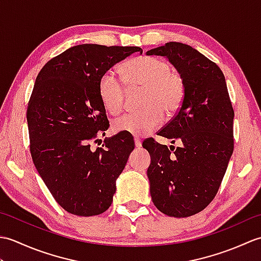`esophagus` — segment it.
<instances>
[{"label":"esophagus","mask_w":261,"mask_h":261,"mask_svg":"<svg viewBox=\"0 0 261 261\" xmlns=\"http://www.w3.org/2000/svg\"><path fill=\"white\" fill-rule=\"evenodd\" d=\"M135 145H136V147H137V148H140V147L142 146L141 140H140L139 138H138V137H136V138H135Z\"/></svg>","instance_id":"esophagus-1"}]
</instances>
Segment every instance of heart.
<instances>
[{
  "mask_svg": "<svg viewBox=\"0 0 261 261\" xmlns=\"http://www.w3.org/2000/svg\"><path fill=\"white\" fill-rule=\"evenodd\" d=\"M126 87L130 91L142 90L139 112L126 113L113 121L115 132L145 136L156 130L163 121V113L175 114L185 96L182 76L165 60L152 56H139L121 66ZM101 101L111 114L120 113L124 105L126 90L123 82L113 71H107L98 82Z\"/></svg>",
  "mask_w": 261,
  "mask_h": 261,
  "instance_id": "heart-1",
  "label": "heart"
}]
</instances>
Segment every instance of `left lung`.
<instances>
[{
	"label": "left lung",
	"mask_w": 261,
	"mask_h": 261,
	"mask_svg": "<svg viewBox=\"0 0 261 261\" xmlns=\"http://www.w3.org/2000/svg\"><path fill=\"white\" fill-rule=\"evenodd\" d=\"M147 55L167 57L185 83L180 109L158 132L180 146L174 151L150 138L142 147L151 157L147 175L154 206L187 218L206 207L222 182L233 152V108L222 70L196 49L171 41Z\"/></svg>",
	"instance_id": "8db88e82"
}]
</instances>
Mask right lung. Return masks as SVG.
I'll return each mask as SVG.
<instances>
[{"mask_svg":"<svg viewBox=\"0 0 261 261\" xmlns=\"http://www.w3.org/2000/svg\"><path fill=\"white\" fill-rule=\"evenodd\" d=\"M139 47L79 45L43 66L28 103L30 152L39 175L68 213L93 216L112 204L115 180L135 141L124 132L92 142L110 123L98 93L102 75Z\"/></svg>","mask_w":261,"mask_h":261,"instance_id":"1","label":"right lung"}]
</instances>
